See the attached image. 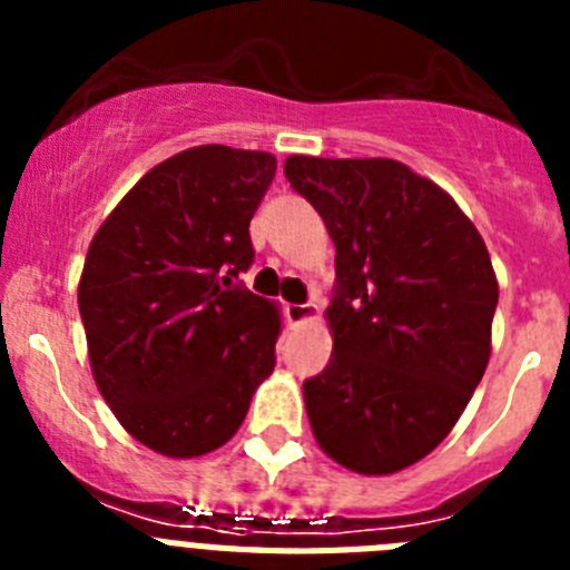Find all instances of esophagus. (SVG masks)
<instances>
[{"mask_svg": "<svg viewBox=\"0 0 570 570\" xmlns=\"http://www.w3.org/2000/svg\"><path fill=\"white\" fill-rule=\"evenodd\" d=\"M285 320L288 325H305V322L316 320V305H285Z\"/></svg>", "mask_w": 570, "mask_h": 570, "instance_id": "obj_1", "label": "esophagus"}]
</instances>
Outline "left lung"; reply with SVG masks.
Instances as JSON below:
<instances>
[{
    "label": "left lung",
    "instance_id": "1",
    "mask_svg": "<svg viewBox=\"0 0 570 570\" xmlns=\"http://www.w3.org/2000/svg\"><path fill=\"white\" fill-rule=\"evenodd\" d=\"M336 245L334 354L302 385L325 454L396 473L451 434L491 360L500 285L480 230L396 159H285Z\"/></svg>",
    "mask_w": 570,
    "mask_h": 570
}]
</instances>
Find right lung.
<instances>
[{
    "mask_svg": "<svg viewBox=\"0 0 570 570\" xmlns=\"http://www.w3.org/2000/svg\"><path fill=\"white\" fill-rule=\"evenodd\" d=\"M274 174L265 150H179L90 239L79 276L90 371L119 425L156 454L223 448L274 371L279 308L236 282Z\"/></svg>",
    "mask_w": 570,
    "mask_h": 570,
    "instance_id": "1",
    "label": "right lung"
}]
</instances>
